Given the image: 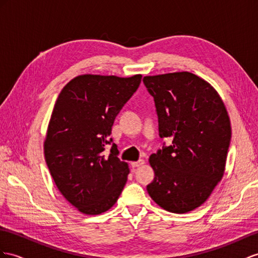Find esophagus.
<instances>
[{
    "label": "esophagus",
    "instance_id": "1",
    "mask_svg": "<svg viewBox=\"0 0 258 258\" xmlns=\"http://www.w3.org/2000/svg\"><path fill=\"white\" fill-rule=\"evenodd\" d=\"M144 163H145V160H144V159H140L138 161L132 162L131 164H132V167H133V168H137V167H141V166H143Z\"/></svg>",
    "mask_w": 258,
    "mask_h": 258
}]
</instances>
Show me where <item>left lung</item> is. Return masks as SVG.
<instances>
[{"mask_svg":"<svg viewBox=\"0 0 258 258\" xmlns=\"http://www.w3.org/2000/svg\"><path fill=\"white\" fill-rule=\"evenodd\" d=\"M154 97L159 135L172 145L149 157L155 179L147 185L164 210L185 214L207 201L221 181L231 140L228 112L217 90L189 72L145 76Z\"/></svg>","mask_w":258,"mask_h":258,"instance_id":"1","label":"left lung"}]
</instances>
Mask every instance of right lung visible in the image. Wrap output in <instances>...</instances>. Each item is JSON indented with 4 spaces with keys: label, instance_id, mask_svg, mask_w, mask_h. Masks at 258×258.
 Here are the masks:
<instances>
[{
    "label": "right lung",
    "instance_id": "right-lung-1",
    "mask_svg": "<svg viewBox=\"0 0 258 258\" xmlns=\"http://www.w3.org/2000/svg\"><path fill=\"white\" fill-rule=\"evenodd\" d=\"M141 81V74H84L66 84L56 99L43 144L45 162L65 200L85 215L109 210L127 181L128 164L118 159L109 136Z\"/></svg>",
    "mask_w": 258,
    "mask_h": 258
}]
</instances>
